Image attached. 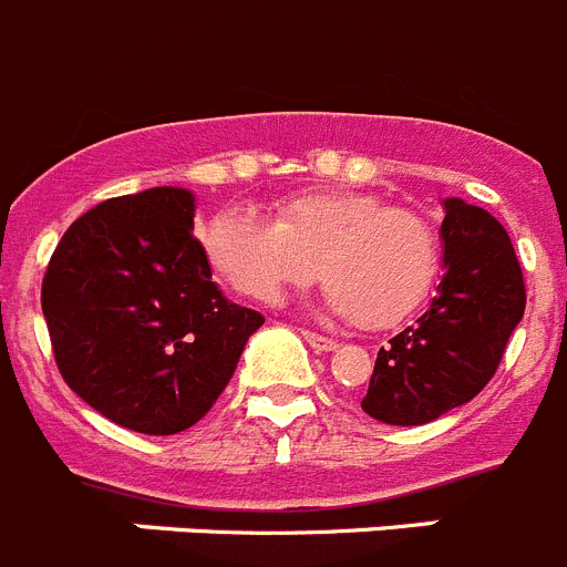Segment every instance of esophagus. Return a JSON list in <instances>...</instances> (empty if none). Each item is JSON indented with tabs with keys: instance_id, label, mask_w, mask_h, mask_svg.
<instances>
[{
	"instance_id": "1",
	"label": "esophagus",
	"mask_w": 567,
	"mask_h": 567,
	"mask_svg": "<svg viewBox=\"0 0 567 567\" xmlns=\"http://www.w3.org/2000/svg\"><path fill=\"white\" fill-rule=\"evenodd\" d=\"M303 340L309 342L315 351H334L337 348V340H331V337L326 334H315V331H303Z\"/></svg>"
}]
</instances>
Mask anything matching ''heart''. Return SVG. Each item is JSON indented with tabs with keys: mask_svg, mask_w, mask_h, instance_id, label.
Returning <instances> with one entry per match:
<instances>
[{
	"mask_svg": "<svg viewBox=\"0 0 567 567\" xmlns=\"http://www.w3.org/2000/svg\"><path fill=\"white\" fill-rule=\"evenodd\" d=\"M207 261L238 295L278 303L318 278L329 306L362 329H388L427 298L441 264L433 225L354 190H311L275 205L216 210L199 230Z\"/></svg>",
	"mask_w": 567,
	"mask_h": 567,
	"instance_id": "obj_1",
	"label": "heart"
}]
</instances>
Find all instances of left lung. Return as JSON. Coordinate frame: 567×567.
Segmentation results:
<instances>
[{"label":"left lung","mask_w":567,"mask_h":567,"mask_svg":"<svg viewBox=\"0 0 567 567\" xmlns=\"http://www.w3.org/2000/svg\"><path fill=\"white\" fill-rule=\"evenodd\" d=\"M444 207V278L415 326L379 348L362 399L377 422L427 424L475 399L526 311V280L501 221L461 199Z\"/></svg>","instance_id":"1"}]
</instances>
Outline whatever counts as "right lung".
I'll use <instances>...</instances> for the list:
<instances>
[{
	"mask_svg": "<svg viewBox=\"0 0 567 567\" xmlns=\"http://www.w3.org/2000/svg\"><path fill=\"white\" fill-rule=\"evenodd\" d=\"M41 311L66 385L145 435L194 427L264 323L210 278L185 188L117 196L72 221L47 264Z\"/></svg>",
	"mask_w": 567,
	"mask_h": 567,
	"instance_id": "obj_1",
	"label": "right lung"
}]
</instances>
